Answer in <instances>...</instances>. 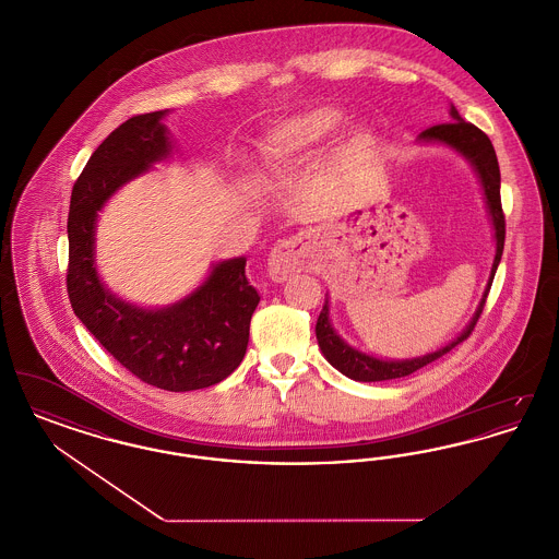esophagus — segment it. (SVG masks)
<instances>
[{"instance_id": "esophagus-1", "label": "esophagus", "mask_w": 559, "mask_h": 559, "mask_svg": "<svg viewBox=\"0 0 559 559\" xmlns=\"http://www.w3.org/2000/svg\"><path fill=\"white\" fill-rule=\"evenodd\" d=\"M310 255V237L295 235L289 239L278 240L276 247L270 251L267 258V272L274 281H287L292 274L306 266Z\"/></svg>"}]
</instances>
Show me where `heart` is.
I'll return each mask as SVG.
<instances>
[{
	"mask_svg": "<svg viewBox=\"0 0 559 559\" xmlns=\"http://www.w3.org/2000/svg\"><path fill=\"white\" fill-rule=\"evenodd\" d=\"M346 115L337 108L317 107L278 121L266 135L267 159L274 167H287L293 163L317 155L320 148L342 130ZM372 140L369 133H354L347 142V151L358 155L369 151Z\"/></svg>",
	"mask_w": 559,
	"mask_h": 559,
	"instance_id": "1",
	"label": "heart"
}]
</instances>
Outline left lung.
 I'll return each mask as SVG.
<instances>
[{
	"label": "left lung",
	"instance_id": "1",
	"mask_svg": "<svg viewBox=\"0 0 559 559\" xmlns=\"http://www.w3.org/2000/svg\"><path fill=\"white\" fill-rule=\"evenodd\" d=\"M452 121L447 123H438L427 128L426 132H421V140L426 142H442L449 144L452 148H456L463 157L472 160V165L478 171L479 180H481V188H484V197H486V205L488 212L492 217V226H495V239H497V255H495V264H492V272H490V283L488 289L484 292V297L479 301L478 312L474 320L469 322V326L447 347L427 354L421 358H413V360H379L367 356L352 346H347L346 342L333 331L331 320H329V301H324L322 312H320L319 320H317V340H319L320 349L324 354V358L337 369L344 372L349 379L354 381H388V379H399V377H406L411 372L419 371L427 367L429 362L442 358L444 354H449L452 347L459 346L461 342H465L472 331L478 324L479 314L486 306V297L490 292L495 272L501 262L503 255V247H506V213H503V205H501V171H499V160H497V153L492 148V142L486 133L476 128L474 123H467L459 117L456 108H451Z\"/></svg>",
	"mask_w": 559,
	"mask_h": 559
}]
</instances>
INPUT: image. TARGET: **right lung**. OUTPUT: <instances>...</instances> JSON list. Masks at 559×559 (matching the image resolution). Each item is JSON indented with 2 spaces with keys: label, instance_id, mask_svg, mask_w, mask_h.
Segmentation results:
<instances>
[{
  "label": "right lung",
  "instance_id": "obj_1",
  "mask_svg": "<svg viewBox=\"0 0 559 559\" xmlns=\"http://www.w3.org/2000/svg\"><path fill=\"white\" fill-rule=\"evenodd\" d=\"M165 110L135 115L94 151L69 207L67 293L78 319L100 346L140 381L167 392L219 383L247 352L249 322L260 295L249 285L245 258L219 262L180 304L142 310L103 287L94 267L96 217L108 199L171 151L160 123Z\"/></svg>",
  "mask_w": 559,
  "mask_h": 559
}]
</instances>
